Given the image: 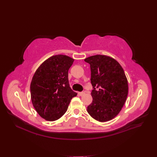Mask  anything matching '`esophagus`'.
<instances>
[{"mask_svg":"<svg viewBox=\"0 0 157 157\" xmlns=\"http://www.w3.org/2000/svg\"><path fill=\"white\" fill-rule=\"evenodd\" d=\"M85 93L84 92H79V95H80V96H83V95H85Z\"/></svg>","mask_w":157,"mask_h":157,"instance_id":"34e87169","label":"esophagus"}]
</instances>
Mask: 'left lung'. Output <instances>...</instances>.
<instances>
[{"label":"left lung","instance_id":"8db88e82","mask_svg":"<svg viewBox=\"0 0 157 157\" xmlns=\"http://www.w3.org/2000/svg\"><path fill=\"white\" fill-rule=\"evenodd\" d=\"M90 65L93 101L87 108L95 120L104 122L117 117L128 95V81L120 64L113 58L97 55L86 58Z\"/></svg>","mask_w":157,"mask_h":157}]
</instances>
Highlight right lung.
I'll use <instances>...</instances> for the list:
<instances>
[{
    "label": "right lung",
    "instance_id": "1",
    "mask_svg": "<svg viewBox=\"0 0 157 157\" xmlns=\"http://www.w3.org/2000/svg\"><path fill=\"white\" fill-rule=\"evenodd\" d=\"M72 58L57 55L49 57L36 70L30 83L31 100L43 118L55 121L67 111L71 100L77 95L69 84Z\"/></svg>",
    "mask_w": 157,
    "mask_h": 157
}]
</instances>
